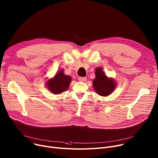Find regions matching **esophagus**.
I'll list each match as a JSON object with an SVG mask.
<instances>
[{
  "mask_svg": "<svg viewBox=\"0 0 158 158\" xmlns=\"http://www.w3.org/2000/svg\"><path fill=\"white\" fill-rule=\"evenodd\" d=\"M87 78L85 77H78V80L80 81H86Z\"/></svg>",
  "mask_w": 158,
  "mask_h": 158,
  "instance_id": "1",
  "label": "esophagus"
}]
</instances>
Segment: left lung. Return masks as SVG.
Returning a JSON list of instances; mask_svg holds the SVG:
<instances>
[{
    "label": "left lung",
    "mask_w": 158,
    "mask_h": 158,
    "mask_svg": "<svg viewBox=\"0 0 158 158\" xmlns=\"http://www.w3.org/2000/svg\"><path fill=\"white\" fill-rule=\"evenodd\" d=\"M96 78L93 80L95 92L102 96L110 94L116 88V84L112 78H108L100 67L95 70Z\"/></svg>",
    "instance_id": "8db88e82"
}]
</instances>
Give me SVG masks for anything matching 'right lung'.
<instances>
[{
	"instance_id": "1",
	"label": "right lung",
	"mask_w": 158,
	"mask_h": 158,
	"mask_svg": "<svg viewBox=\"0 0 158 158\" xmlns=\"http://www.w3.org/2000/svg\"><path fill=\"white\" fill-rule=\"evenodd\" d=\"M71 81V77L64 74V70L62 69L58 71L53 78L48 80L46 81V85L52 93L58 94L66 91L68 89Z\"/></svg>"
}]
</instances>
